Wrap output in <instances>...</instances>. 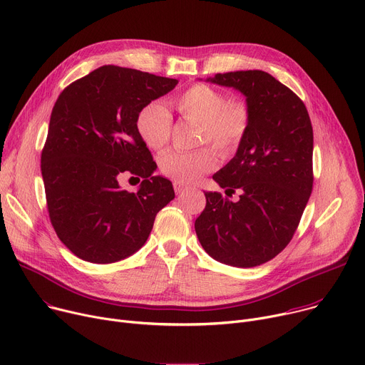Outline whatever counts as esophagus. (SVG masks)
<instances>
[{"mask_svg": "<svg viewBox=\"0 0 365 365\" xmlns=\"http://www.w3.org/2000/svg\"><path fill=\"white\" fill-rule=\"evenodd\" d=\"M173 187H175V192H176V193H182V192H185V190L187 189L186 185H183L182 182H178V180L173 182Z\"/></svg>", "mask_w": 365, "mask_h": 365, "instance_id": "1", "label": "esophagus"}]
</instances>
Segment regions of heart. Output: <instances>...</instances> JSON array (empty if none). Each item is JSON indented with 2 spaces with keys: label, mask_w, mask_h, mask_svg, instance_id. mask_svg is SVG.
<instances>
[{
  "label": "heart",
  "mask_w": 365,
  "mask_h": 365,
  "mask_svg": "<svg viewBox=\"0 0 365 365\" xmlns=\"http://www.w3.org/2000/svg\"><path fill=\"white\" fill-rule=\"evenodd\" d=\"M172 105L186 120L201 126V144L210 143L222 154L236 150L249 128L247 105L242 101H227L224 93L205 84L189 87L173 98ZM137 129L150 148L161 150L170 140V113L160 103H151L140 112ZM160 165L165 176L190 183L215 169L217 157L210 148L193 153L169 151L161 157Z\"/></svg>",
  "instance_id": "heart-1"
}]
</instances>
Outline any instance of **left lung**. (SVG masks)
<instances>
[{
    "label": "left lung",
    "mask_w": 365,
    "mask_h": 365,
    "mask_svg": "<svg viewBox=\"0 0 365 365\" xmlns=\"http://www.w3.org/2000/svg\"><path fill=\"white\" fill-rule=\"evenodd\" d=\"M207 81L240 91L250 122L236 155L212 176L227 195L239 190V201L205 192L195 231L215 260L253 268L285 249L309 202L313 128L300 97L268 73L235 71Z\"/></svg>",
    "instance_id": "left-lung-1"
}]
</instances>
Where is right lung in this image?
I'll return each mask as SVG.
<instances>
[{"mask_svg": "<svg viewBox=\"0 0 365 365\" xmlns=\"http://www.w3.org/2000/svg\"><path fill=\"white\" fill-rule=\"evenodd\" d=\"M179 81L103 65L65 88L52 109L41 157L51 222L77 257L113 263L138 252L175 190L137 129L140 112ZM125 171L145 178L123 191Z\"/></svg>", "mask_w": 365, "mask_h": 365, "instance_id": "add662e5", "label": "right lung"}]
</instances>
